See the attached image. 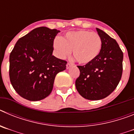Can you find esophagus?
<instances>
[{
  "label": "esophagus",
  "instance_id": "34e87169",
  "mask_svg": "<svg viewBox=\"0 0 134 134\" xmlns=\"http://www.w3.org/2000/svg\"><path fill=\"white\" fill-rule=\"evenodd\" d=\"M72 66H73L72 63H71V62H68V63H67V64H66V68H67V69H68V68H69L70 67Z\"/></svg>",
  "mask_w": 134,
  "mask_h": 134
}]
</instances>
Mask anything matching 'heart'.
<instances>
[{"label":"heart","mask_w":134,"mask_h":134,"mask_svg":"<svg viewBox=\"0 0 134 134\" xmlns=\"http://www.w3.org/2000/svg\"><path fill=\"white\" fill-rule=\"evenodd\" d=\"M53 45L55 54L60 58L69 55L72 49L73 55L76 61L82 64H86L99 56L103 41L97 33L80 29L67 32L62 38L56 37Z\"/></svg>","instance_id":"heart-1"}]
</instances>
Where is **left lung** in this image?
Segmentation results:
<instances>
[{
    "label": "left lung",
    "mask_w": 134,
    "mask_h": 134,
    "mask_svg": "<svg viewBox=\"0 0 134 134\" xmlns=\"http://www.w3.org/2000/svg\"><path fill=\"white\" fill-rule=\"evenodd\" d=\"M103 46L99 56L84 66H77L80 76L76 80L79 94L88 100H100L109 95L121 79L124 54L117 41L97 28Z\"/></svg>",
    "instance_id": "1"
}]
</instances>
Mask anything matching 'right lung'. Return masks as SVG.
I'll list each match as a JSON object with an SVG mask.
<instances>
[{
	"mask_svg": "<svg viewBox=\"0 0 134 134\" xmlns=\"http://www.w3.org/2000/svg\"><path fill=\"white\" fill-rule=\"evenodd\" d=\"M59 32L40 27L16 41L9 57L10 82L21 97L32 101L51 93L55 76L66 70L67 62L52 55L53 43Z\"/></svg>",
	"mask_w": 134,
	"mask_h": 134,
	"instance_id": "1",
	"label": "right lung"
}]
</instances>
